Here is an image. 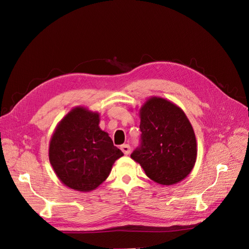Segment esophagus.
Returning a JSON list of instances; mask_svg holds the SVG:
<instances>
[{
  "label": "esophagus",
  "mask_w": 249,
  "mask_h": 249,
  "mask_svg": "<svg viewBox=\"0 0 249 249\" xmlns=\"http://www.w3.org/2000/svg\"><path fill=\"white\" fill-rule=\"evenodd\" d=\"M122 150H123V153L124 154V155H129L130 153H131V146L129 145V144H123L122 145Z\"/></svg>",
  "instance_id": "esophagus-1"
}]
</instances>
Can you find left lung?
I'll use <instances>...</instances> for the list:
<instances>
[{
  "label": "left lung",
  "mask_w": 249,
  "mask_h": 249,
  "mask_svg": "<svg viewBox=\"0 0 249 249\" xmlns=\"http://www.w3.org/2000/svg\"><path fill=\"white\" fill-rule=\"evenodd\" d=\"M141 137L131 154L146 176L161 185H173L191 172L196 160V139L182 109L152 97L140 110Z\"/></svg>",
  "instance_id": "obj_1"
}]
</instances>
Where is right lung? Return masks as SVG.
I'll return each instance as SVG.
<instances>
[{"mask_svg":"<svg viewBox=\"0 0 249 249\" xmlns=\"http://www.w3.org/2000/svg\"><path fill=\"white\" fill-rule=\"evenodd\" d=\"M99 123L97 113L76 108L61 120L51 139L50 162L60 180L71 189H95L124 156Z\"/></svg>","mask_w":249,"mask_h":249,"instance_id":"obj_1","label":"right lung"}]
</instances>
